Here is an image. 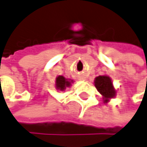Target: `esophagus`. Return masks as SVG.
Here are the masks:
<instances>
[{
	"mask_svg": "<svg viewBox=\"0 0 147 147\" xmlns=\"http://www.w3.org/2000/svg\"><path fill=\"white\" fill-rule=\"evenodd\" d=\"M82 79H83V78H82Z\"/></svg>",
	"mask_w": 147,
	"mask_h": 147,
	"instance_id": "obj_1",
	"label": "esophagus"
}]
</instances>
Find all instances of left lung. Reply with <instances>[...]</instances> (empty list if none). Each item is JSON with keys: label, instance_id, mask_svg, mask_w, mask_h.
<instances>
[{"label": "left lung", "instance_id": "left-lung-1", "mask_svg": "<svg viewBox=\"0 0 147 147\" xmlns=\"http://www.w3.org/2000/svg\"><path fill=\"white\" fill-rule=\"evenodd\" d=\"M94 86L96 89L98 90V92L103 96L104 102L106 103H108L109 100L114 98L116 94L112 80L109 76L103 75L95 78Z\"/></svg>", "mask_w": 147, "mask_h": 147}]
</instances>
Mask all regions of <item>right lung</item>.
Wrapping results in <instances>:
<instances>
[{"mask_svg":"<svg viewBox=\"0 0 147 147\" xmlns=\"http://www.w3.org/2000/svg\"><path fill=\"white\" fill-rule=\"evenodd\" d=\"M71 83H73V80L67 79L63 76H58L55 79V87L57 90L64 91L67 87L71 86Z\"/></svg>","mask_w":147,"mask_h":147,"instance_id":"add662e5","label":"right lung"}]
</instances>
